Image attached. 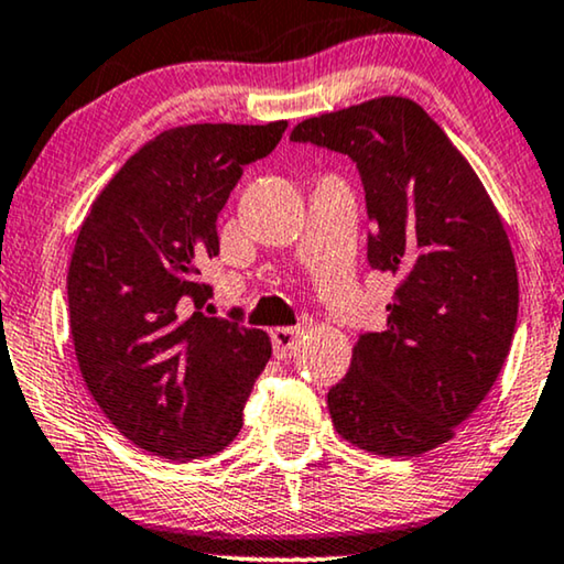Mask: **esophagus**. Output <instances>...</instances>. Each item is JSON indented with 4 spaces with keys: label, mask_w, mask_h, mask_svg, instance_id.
Masks as SVG:
<instances>
[{
    "label": "esophagus",
    "mask_w": 564,
    "mask_h": 564,
    "mask_svg": "<svg viewBox=\"0 0 564 564\" xmlns=\"http://www.w3.org/2000/svg\"><path fill=\"white\" fill-rule=\"evenodd\" d=\"M297 338H300V328H290V326L274 328L272 330V346H274L276 357H280V359L292 357V351L297 349Z\"/></svg>",
    "instance_id": "esophagus-1"
}]
</instances>
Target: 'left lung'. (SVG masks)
<instances>
[{
    "label": "left lung",
    "mask_w": 564,
    "mask_h": 564,
    "mask_svg": "<svg viewBox=\"0 0 564 564\" xmlns=\"http://www.w3.org/2000/svg\"><path fill=\"white\" fill-rule=\"evenodd\" d=\"M290 141L357 164L375 223L367 261L398 280L388 330L361 334L349 372L328 390L334 426L382 457L431 452L482 403L513 341L519 276L496 205L405 97L303 120Z\"/></svg>",
    "instance_id": "1"
}]
</instances>
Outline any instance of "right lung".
Instances as JSON below:
<instances>
[{"label": "right lung", "instance_id": "1", "mask_svg": "<svg viewBox=\"0 0 564 564\" xmlns=\"http://www.w3.org/2000/svg\"><path fill=\"white\" fill-rule=\"evenodd\" d=\"M288 122L172 128L143 145L95 199L66 276L84 382L122 436L187 462L234 442L272 357L269 336L203 307L218 215L243 166L269 156Z\"/></svg>", "mask_w": 564, "mask_h": 564}]
</instances>
